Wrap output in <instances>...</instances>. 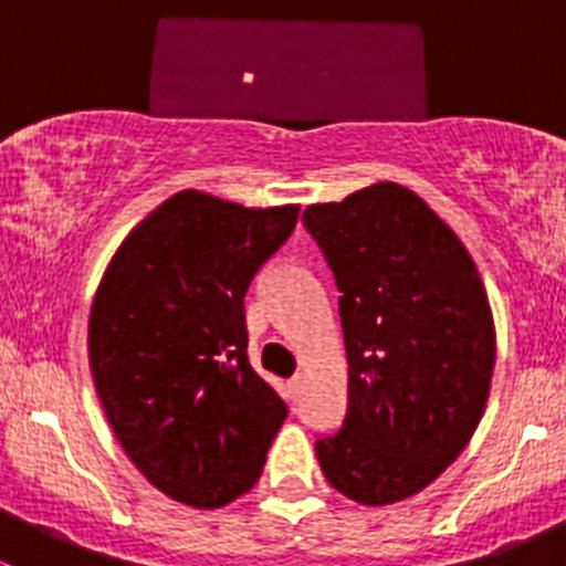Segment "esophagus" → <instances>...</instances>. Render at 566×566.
Listing matches in <instances>:
<instances>
[{
  "mask_svg": "<svg viewBox=\"0 0 566 566\" xmlns=\"http://www.w3.org/2000/svg\"><path fill=\"white\" fill-rule=\"evenodd\" d=\"M304 391H306V378L304 375H295V378L287 384V397L293 399V402H298V399L304 397Z\"/></svg>",
  "mask_w": 566,
  "mask_h": 566,
  "instance_id": "34e87169",
  "label": "esophagus"
}]
</instances>
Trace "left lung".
<instances>
[{
  "mask_svg": "<svg viewBox=\"0 0 566 566\" xmlns=\"http://www.w3.org/2000/svg\"><path fill=\"white\" fill-rule=\"evenodd\" d=\"M336 287L347 413L315 452L364 506L421 493L471 441L495 367L482 276L452 227L410 188L373 182L304 210Z\"/></svg>",
  "mask_w": 566,
  "mask_h": 566,
  "instance_id": "1",
  "label": "left lung"
}]
</instances>
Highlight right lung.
I'll return each mask as SVG.
<instances>
[{
  "mask_svg": "<svg viewBox=\"0 0 566 566\" xmlns=\"http://www.w3.org/2000/svg\"><path fill=\"white\" fill-rule=\"evenodd\" d=\"M298 205L243 208L186 188L128 232L90 312L104 413L153 488L193 510L249 493L287 405L249 364L243 298Z\"/></svg>",
  "mask_w": 566,
  "mask_h": 566,
  "instance_id": "add662e5",
  "label": "right lung"
}]
</instances>
